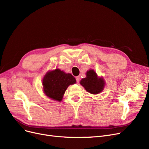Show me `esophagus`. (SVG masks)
Here are the masks:
<instances>
[{"label":"esophagus","mask_w":149,"mask_h":149,"mask_svg":"<svg viewBox=\"0 0 149 149\" xmlns=\"http://www.w3.org/2000/svg\"><path fill=\"white\" fill-rule=\"evenodd\" d=\"M75 79H76L77 82V83H79V81H80V77H79V76L76 77H75Z\"/></svg>","instance_id":"34e87169"}]
</instances>
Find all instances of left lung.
Instances as JSON below:
<instances>
[{"label":"left lung","instance_id":"1","mask_svg":"<svg viewBox=\"0 0 149 149\" xmlns=\"http://www.w3.org/2000/svg\"><path fill=\"white\" fill-rule=\"evenodd\" d=\"M80 84L91 94L97 95L103 90L105 81L102 77H98L94 70L91 69L86 72V78L80 80Z\"/></svg>","mask_w":149,"mask_h":149}]
</instances>
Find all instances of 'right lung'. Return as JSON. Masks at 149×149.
I'll return each mask as SVG.
<instances>
[{
	"label": "right lung",
	"instance_id": "obj_1",
	"mask_svg": "<svg viewBox=\"0 0 149 149\" xmlns=\"http://www.w3.org/2000/svg\"><path fill=\"white\" fill-rule=\"evenodd\" d=\"M75 82V79L70 74H66L63 70L56 69L48 72L43 77V90L48 97L60 102L68 87Z\"/></svg>",
	"mask_w": 149,
	"mask_h": 149
}]
</instances>
